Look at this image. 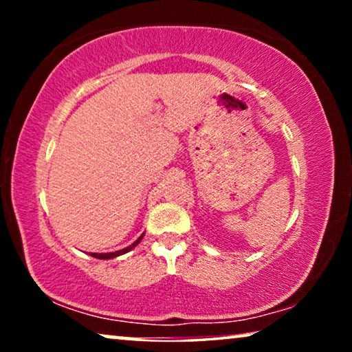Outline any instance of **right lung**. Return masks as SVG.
Listing matches in <instances>:
<instances>
[{
    "label": "right lung",
    "mask_w": 352,
    "mask_h": 352,
    "mask_svg": "<svg viewBox=\"0 0 352 352\" xmlns=\"http://www.w3.org/2000/svg\"><path fill=\"white\" fill-rule=\"evenodd\" d=\"M142 237H144V234H142L141 237H139V239L136 240V242H134L133 245H129V247L123 248V250H118V252H113V253H91V256H93V258H98V259H110V258H117V256H120V254L128 253L129 250H133L134 247H136V245L142 240Z\"/></svg>",
    "instance_id": "add662e5"
}]
</instances>
